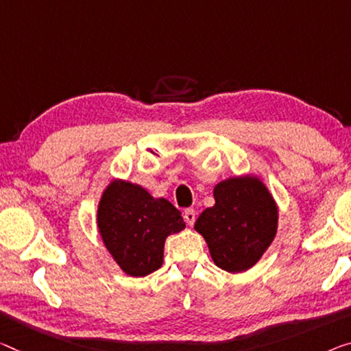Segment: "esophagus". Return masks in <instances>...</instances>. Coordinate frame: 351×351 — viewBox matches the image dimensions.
<instances>
[{"instance_id":"esophagus-1","label":"esophagus","mask_w":351,"mask_h":351,"mask_svg":"<svg viewBox=\"0 0 351 351\" xmlns=\"http://www.w3.org/2000/svg\"><path fill=\"white\" fill-rule=\"evenodd\" d=\"M183 218H185L186 224L193 226L194 224V219H196V212H194L193 208H186L185 213H183Z\"/></svg>"}]
</instances>
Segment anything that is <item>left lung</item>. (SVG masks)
<instances>
[{
	"instance_id": "8db88e82",
	"label": "left lung",
	"mask_w": 351,
	"mask_h": 351,
	"mask_svg": "<svg viewBox=\"0 0 351 351\" xmlns=\"http://www.w3.org/2000/svg\"><path fill=\"white\" fill-rule=\"evenodd\" d=\"M213 197L215 206L199 215L194 229L206 240L215 265L243 273L261 261L276 237L278 204L254 174L221 180Z\"/></svg>"
}]
</instances>
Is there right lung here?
<instances>
[{"mask_svg": "<svg viewBox=\"0 0 351 351\" xmlns=\"http://www.w3.org/2000/svg\"><path fill=\"white\" fill-rule=\"evenodd\" d=\"M101 241L123 273L143 278L163 265L165 241L185 229L182 213L138 183L112 179L97 207Z\"/></svg>", "mask_w": 351, "mask_h": 351, "instance_id": "obj_1", "label": "right lung"}]
</instances>
